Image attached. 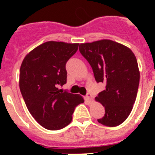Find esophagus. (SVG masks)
I'll return each mask as SVG.
<instances>
[{
	"label": "esophagus",
	"mask_w": 155,
	"mask_h": 155,
	"mask_svg": "<svg viewBox=\"0 0 155 155\" xmlns=\"http://www.w3.org/2000/svg\"><path fill=\"white\" fill-rule=\"evenodd\" d=\"M86 99L88 102H91V99H92V94H90V93H87V95H86Z\"/></svg>",
	"instance_id": "esophagus-1"
}]
</instances>
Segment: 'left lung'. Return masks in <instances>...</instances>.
Returning <instances> with one entry per match:
<instances>
[{"label":"left lung","mask_w":155,"mask_h":155,"mask_svg":"<svg viewBox=\"0 0 155 155\" xmlns=\"http://www.w3.org/2000/svg\"><path fill=\"white\" fill-rule=\"evenodd\" d=\"M79 51L89 63L97 82H105V89L95 97L105 107L99 124L116 127L131 113L140 82V71L134 53L124 45L109 40L81 43Z\"/></svg>","instance_id":"1"}]
</instances>
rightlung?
<instances>
[{
	"label": "right lung",
	"mask_w": 155,
	"mask_h": 155,
	"mask_svg": "<svg viewBox=\"0 0 155 155\" xmlns=\"http://www.w3.org/2000/svg\"><path fill=\"white\" fill-rule=\"evenodd\" d=\"M78 45L44 42L27 54L21 65L19 87L23 99L33 118L50 130L70 124L75 107L84 102L79 94L59 89L67 83L66 64Z\"/></svg>",
	"instance_id": "add662e5"
}]
</instances>
